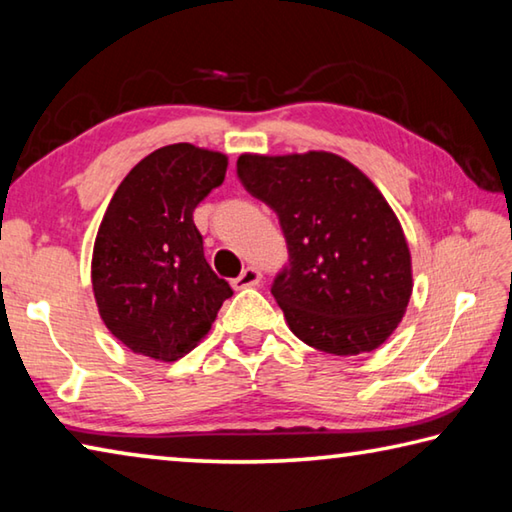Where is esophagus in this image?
<instances>
[{
  "mask_svg": "<svg viewBox=\"0 0 512 512\" xmlns=\"http://www.w3.org/2000/svg\"><path fill=\"white\" fill-rule=\"evenodd\" d=\"M262 282V273L257 271V268H253V266H248V268H244V271H241V275L239 277H235V280H232V289H250V287H257V284Z\"/></svg>",
  "mask_w": 512,
  "mask_h": 512,
  "instance_id": "34e87169",
  "label": "esophagus"
}]
</instances>
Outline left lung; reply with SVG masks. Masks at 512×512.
Wrapping results in <instances>:
<instances>
[{
  "instance_id": "obj_1",
  "label": "left lung",
  "mask_w": 512,
  "mask_h": 512,
  "mask_svg": "<svg viewBox=\"0 0 512 512\" xmlns=\"http://www.w3.org/2000/svg\"><path fill=\"white\" fill-rule=\"evenodd\" d=\"M237 173L280 216L289 268L271 293L291 332L339 357L386 343L409 307L413 266L402 223L377 185L329 151L241 153Z\"/></svg>"
}]
</instances>
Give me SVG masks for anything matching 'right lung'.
Returning a JSON list of instances; mask_svg holds the SVG:
<instances>
[{"label": "right lung", "mask_w": 512, "mask_h": 512, "mask_svg": "<svg viewBox=\"0 0 512 512\" xmlns=\"http://www.w3.org/2000/svg\"><path fill=\"white\" fill-rule=\"evenodd\" d=\"M228 155L180 142L128 171L92 250V291L108 332L135 354L176 361L201 343L230 284L203 255L194 210L219 187Z\"/></svg>", "instance_id": "add662e5"}]
</instances>
